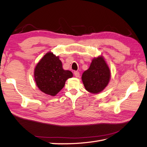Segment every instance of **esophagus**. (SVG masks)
I'll return each instance as SVG.
<instances>
[{"mask_svg": "<svg viewBox=\"0 0 147 147\" xmlns=\"http://www.w3.org/2000/svg\"><path fill=\"white\" fill-rule=\"evenodd\" d=\"M74 73L75 76L76 77H80V73H79V72H78V71H75Z\"/></svg>", "mask_w": 147, "mask_h": 147, "instance_id": "34e87169", "label": "esophagus"}]
</instances>
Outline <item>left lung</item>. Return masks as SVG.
<instances>
[{
    "label": "left lung",
    "mask_w": 147,
    "mask_h": 147,
    "mask_svg": "<svg viewBox=\"0 0 147 147\" xmlns=\"http://www.w3.org/2000/svg\"><path fill=\"white\" fill-rule=\"evenodd\" d=\"M111 72L102 55L94 57L90 67L82 74V80L86 90L92 94H98L107 86Z\"/></svg>",
    "instance_id": "8db88e82"
}]
</instances>
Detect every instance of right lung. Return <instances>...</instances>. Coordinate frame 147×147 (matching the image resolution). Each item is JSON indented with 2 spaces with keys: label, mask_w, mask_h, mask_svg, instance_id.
I'll return each instance as SVG.
<instances>
[{
  "label": "right lung",
  "mask_w": 147,
  "mask_h": 147,
  "mask_svg": "<svg viewBox=\"0 0 147 147\" xmlns=\"http://www.w3.org/2000/svg\"><path fill=\"white\" fill-rule=\"evenodd\" d=\"M34 80L41 91L55 96L65 85L67 80L73 77L70 70H64L59 56L51 51L43 56L34 69Z\"/></svg>",
  "instance_id": "add662e5"
}]
</instances>
